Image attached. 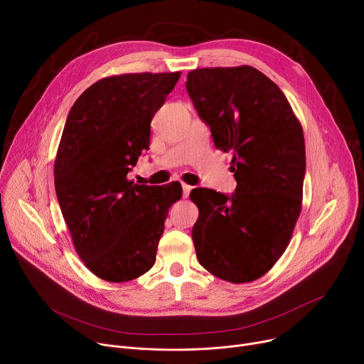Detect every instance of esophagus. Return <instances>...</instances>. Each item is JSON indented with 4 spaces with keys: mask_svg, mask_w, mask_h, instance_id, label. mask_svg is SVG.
<instances>
[{
    "mask_svg": "<svg viewBox=\"0 0 364 364\" xmlns=\"http://www.w3.org/2000/svg\"><path fill=\"white\" fill-rule=\"evenodd\" d=\"M181 187H183V198L186 199V198H188V195H190V190H192V186H188V184H181Z\"/></svg>",
    "mask_w": 364,
    "mask_h": 364,
    "instance_id": "1",
    "label": "esophagus"
}]
</instances>
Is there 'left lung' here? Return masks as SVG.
Wrapping results in <instances>:
<instances>
[{
  "mask_svg": "<svg viewBox=\"0 0 364 364\" xmlns=\"http://www.w3.org/2000/svg\"><path fill=\"white\" fill-rule=\"evenodd\" d=\"M186 88L217 149L232 151L236 190L198 187L192 237L196 257L214 276L246 283L282 257L301 214L305 143L282 90L252 66L188 72Z\"/></svg>",
  "mask_w": 364,
  "mask_h": 364,
  "instance_id": "8db88e82",
  "label": "left lung"
}]
</instances>
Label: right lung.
<instances>
[{
    "label": "right lung",
    "instance_id": "right-lung-1",
    "mask_svg": "<svg viewBox=\"0 0 364 364\" xmlns=\"http://www.w3.org/2000/svg\"><path fill=\"white\" fill-rule=\"evenodd\" d=\"M180 72L124 73L88 87L70 107L54 162V186L72 242L87 269L107 282L149 272L178 181L127 178L149 150L150 122Z\"/></svg>",
    "mask_w": 364,
    "mask_h": 364
}]
</instances>
